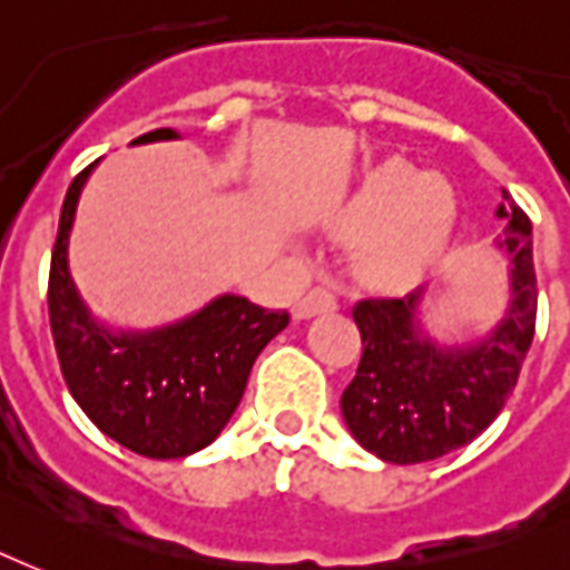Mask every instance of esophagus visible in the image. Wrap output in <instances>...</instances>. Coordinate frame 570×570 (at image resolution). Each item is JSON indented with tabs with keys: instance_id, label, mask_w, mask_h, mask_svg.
<instances>
[{
	"instance_id": "obj_1",
	"label": "esophagus",
	"mask_w": 570,
	"mask_h": 570,
	"mask_svg": "<svg viewBox=\"0 0 570 570\" xmlns=\"http://www.w3.org/2000/svg\"><path fill=\"white\" fill-rule=\"evenodd\" d=\"M332 311H338V298L332 296L328 289H323V286H317V289H311L305 298H298L296 305H293V317L311 320L317 317V314H332Z\"/></svg>"
}]
</instances>
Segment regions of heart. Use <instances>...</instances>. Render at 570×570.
<instances>
[{"label":"heart","mask_w":570,"mask_h":570,"mask_svg":"<svg viewBox=\"0 0 570 570\" xmlns=\"http://www.w3.org/2000/svg\"><path fill=\"white\" fill-rule=\"evenodd\" d=\"M338 223L362 235L360 268L381 289H407L441 265L459 229V196L444 175L404 159L362 171L341 202Z\"/></svg>","instance_id":"obj_1"}]
</instances>
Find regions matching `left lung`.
<instances>
[{
    "label": "left lung",
    "mask_w": 570,
    "mask_h": 570,
    "mask_svg": "<svg viewBox=\"0 0 570 570\" xmlns=\"http://www.w3.org/2000/svg\"><path fill=\"white\" fill-rule=\"evenodd\" d=\"M495 217L504 220L495 247L510 263V293L487 335L462 344L429 335L420 317L425 286L353 307L365 350L341 395V414L350 435L383 462L416 465L465 446L489 429L517 386L538 314L532 223L510 199Z\"/></svg>",
    "instance_id": "1"
}]
</instances>
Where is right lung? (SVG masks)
<instances>
[{"instance_id": "right-lung-1", "label": "right lung", "mask_w": 570, "mask_h": 570, "mask_svg": "<svg viewBox=\"0 0 570 570\" xmlns=\"http://www.w3.org/2000/svg\"><path fill=\"white\" fill-rule=\"evenodd\" d=\"M154 129L132 145L178 141ZM92 163L71 180L50 256V332L62 377L105 435L147 459H184L220 435L242 402L256 356L289 323L244 296L210 298L189 317L156 328H114L96 317L71 277L69 242Z\"/></svg>"}]
</instances>
